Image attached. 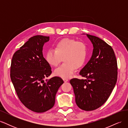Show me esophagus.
<instances>
[{"label": "esophagus", "instance_id": "1", "mask_svg": "<svg viewBox=\"0 0 128 128\" xmlns=\"http://www.w3.org/2000/svg\"><path fill=\"white\" fill-rule=\"evenodd\" d=\"M63 80H64V82H68V79L66 78H64Z\"/></svg>", "mask_w": 128, "mask_h": 128}]
</instances>
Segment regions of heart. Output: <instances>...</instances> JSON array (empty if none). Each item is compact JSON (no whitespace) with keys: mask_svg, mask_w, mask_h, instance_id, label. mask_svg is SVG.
I'll list each match as a JSON object with an SVG mask.
<instances>
[{"mask_svg":"<svg viewBox=\"0 0 128 128\" xmlns=\"http://www.w3.org/2000/svg\"><path fill=\"white\" fill-rule=\"evenodd\" d=\"M87 56V46L83 42L72 38H64L56 42L54 50H49L45 59L52 67H56L63 58L64 63L56 69L54 74L62 78H69L84 64Z\"/></svg>","mask_w":128,"mask_h":128,"instance_id":"b5f03b06","label":"heart"}]
</instances>
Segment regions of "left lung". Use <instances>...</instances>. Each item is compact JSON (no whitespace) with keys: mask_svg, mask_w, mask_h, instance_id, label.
<instances>
[{"mask_svg":"<svg viewBox=\"0 0 128 128\" xmlns=\"http://www.w3.org/2000/svg\"><path fill=\"white\" fill-rule=\"evenodd\" d=\"M93 44L90 60L80 75L85 79L72 78L70 83L76 104L86 111L97 109L105 102L116 83L118 65L113 49L99 37L86 34Z\"/></svg>","mask_w":128,"mask_h":128,"instance_id":"left-lung-1","label":"left lung"}]
</instances>
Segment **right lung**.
Listing matches in <instances>:
<instances>
[{
  "mask_svg": "<svg viewBox=\"0 0 128 128\" xmlns=\"http://www.w3.org/2000/svg\"><path fill=\"white\" fill-rule=\"evenodd\" d=\"M50 37L34 36L15 52L11 61L10 79L21 102L29 110L43 113L55 104L58 89L64 83L51 74L50 66L42 55V47Z\"/></svg>",
  "mask_w": 128,
  "mask_h": 128,
  "instance_id": "add662e5",
  "label": "right lung"
}]
</instances>
